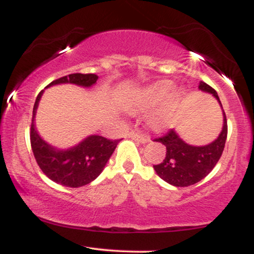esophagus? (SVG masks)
Returning <instances> with one entry per match:
<instances>
[{"label":"esophagus","instance_id":"34e87169","mask_svg":"<svg viewBox=\"0 0 254 254\" xmlns=\"http://www.w3.org/2000/svg\"><path fill=\"white\" fill-rule=\"evenodd\" d=\"M128 137L134 141L140 142V143H147V142L150 141V137H149L148 135L140 134L138 131H135V130H131L130 133H128Z\"/></svg>","mask_w":254,"mask_h":254}]
</instances>
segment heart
I'll return each mask as SVG.
<instances>
[{
	"mask_svg": "<svg viewBox=\"0 0 254 254\" xmlns=\"http://www.w3.org/2000/svg\"><path fill=\"white\" fill-rule=\"evenodd\" d=\"M172 91V84L170 82H161L157 84L149 86L142 91L137 97L136 100V107L141 110L149 109V107H154L156 105L166 102L169 99L170 95ZM175 99L180 97V92L175 93ZM172 120V106L166 109L162 112L155 114L151 118V126L157 128V129H162V128L168 127L171 124Z\"/></svg>",
	"mask_w": 254,
	"mask_h": 254,
	"instance_id": "1",
	"label": "heart"
}]
</instances>
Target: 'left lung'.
<instances>
[{
  "mask_svg": "<svg viewBox=\"0 0 254 254\" xmlns=\"http://www.w3.org/2000/svg\"><path fill=\"white\" fill-rule=\"evenodd\" d=\"M199 89L204 92L213 93L222 106L217 92L210 85L200 82ZM223 118L224 123L221 134L216 140L202 147L187 144L179 137L175 129H170L165 135L155 138V141L161 142L166 147L165 158L162 163L154 165L156 173L164 182L177 187L194 185L203 179L214 169L223 152L228 135L227 117L224 111Z\"/></svg>",
  "mask_w": 254,
  "mask_h": 254,
  "instance_id": "1",
  "label": "left lung"
}]
</instances>
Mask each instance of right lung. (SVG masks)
Listing matches in <instances>:
<instances>
[{
    "instance_id": "right-lung-1",
    "label": "right lung",
    "mask_w": 254,
    "mask_h": 254,
    "mask_svg": "<svg viewBox=\"0 0 254 254\" xmlns=\"http://www.w3.org/2000/svg\"><path fill=\"white\" fill-rule=\"evenodd\" d=\"M97 79L98 76L95 74H70L55 79L47 85V88L61 83H71L90 88ZM43 92H39L34 103L31 124L30 140L34 158L41 171L53 182L67 187L88 185L102 173L120 140H109L99 135H91L67 150L53 148L40 137L34 126V117Z\"/></svg>"
}]
</instances>
